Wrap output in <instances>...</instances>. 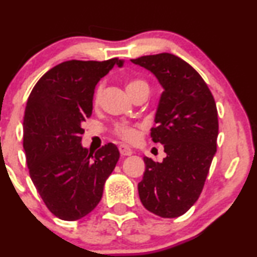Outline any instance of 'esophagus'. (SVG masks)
Masks as SVG:
<instances>
[{
	"label": "esophagus",
	"mask_w": 257,
	"mask_h": 257,
	"mask_svg": "<svg viewBox=\"0 0 257 257\" xmlns=\"http://www.w3.org/2000/svg\"><path fill=\"white\" fill-rule=\"evenodd\" d=\"M118 150H119V153L122 156H131V155H133V150L128 145H124V144L119 145L118 146Z\"/></svg>",
	"instance_id": "obj_1"
}]
</instances>
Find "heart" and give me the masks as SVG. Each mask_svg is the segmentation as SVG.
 I'll use <instances>...</instances> for the list:
<instances>
[{
    "mask_svg": "<svg viewBox=\"0 0 257 257\" xmlns=\"http://www.w3.org/2000/svg\"><path fill=\"white\" fill-rule=\"evenodd\" d=\"M143 87L149 88L145 81H143V79H132V81H129L128 84H126V90L132 91L134 89H138V88H143ZM101 91H102V87L100 85L98 89H96V93H95V102L99 101L100 95H101ZM114 133H116L120 139H123V140L125 141H133L138 137L137 129H135L134 126L125 124V123H120V124L116 125Z\"/></svg>",
    "mask_w": 257,
    "mask_h": 257,
    "instance_id": "obj_1",
    "label": "heart"
}]
</instances>
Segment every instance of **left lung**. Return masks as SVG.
<instances>
[{
	"instance_id": "8db88e82",
	"label": "left lung",
	"mask_w": 257,
	"mask_h": 257,
	"mask_svg": "<svg viewBox=\"0 0 257 257\" xmlns=\"http://www.w3.org/2000/svg\"><path fill=\"white\" fill-rule=\"evenodd\" d=\"M131 61L149 70L163 88L151 138L167 156L161 163L144 158L139 197L158 216H181L200 196L216 153V104L204 79L176 55L162 53Z\"/></svg>"
}]
</instances>
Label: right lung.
<instances>
[{"instance_id": "add662e5", "label": "right lung", "mask_w": 257, "mask_h": 257, "mask_svg": "<svg viewBox=\"0 0 257 257\" xmlns=\"http://www.w3.org/2000/svg\"><path fill=\"white\" fill-rule=\"evenodd\" d=\"M124 60H70L41 77L26 102L24 150L30 176L55 216L76 221L99 204L119 158L114 144L95 153L82 146L83 122L93 112L96 84Z\"/></svg>"}]
</instances>
